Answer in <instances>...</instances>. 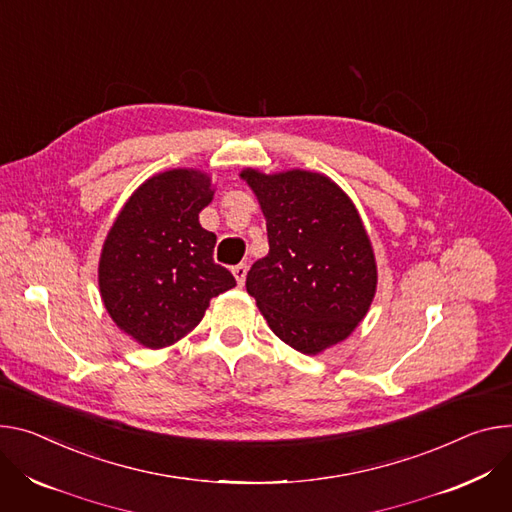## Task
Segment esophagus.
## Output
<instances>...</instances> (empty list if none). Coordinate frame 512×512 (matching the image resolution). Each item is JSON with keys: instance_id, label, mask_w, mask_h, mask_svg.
<instances>
[{"instance_id": "esophagus-1", "label": "esophagus", "mask_w": 512, "mask_h": 512, "mask_svg": "<svg viewBox=\"0 0 512 512\" xmlns=\"http://www.w3.org/2000/svg\"><path fill=\"white\" fill-rule=\"evenodd\" d=\"M247 271H249V265L247 263H239V265H235L232 267V275L237 277V282H239V286H243L245 284V277H247Z\"/></svg>"}]
</instances>
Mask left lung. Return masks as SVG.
<instances>
[{
	"instance_id": "1",
	"label": "left lung",
	"mask_w": 512,
	"mask_h": 512,
	"mask_svg": "<svg viewBox=\"0 0 512 512\" xmlns=\"http://www.w3.org/2000/svg\"><path fill=\"white\" fill-rule=\"evenodd\" d=\"M267 224L269 253L247 273L269 329L316 355L345 341L376 296L378 267L357 208L322 173L243 169Z\"/></svg>"
}]
</instances>
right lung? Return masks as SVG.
<instances>
[{
  "label": "right lung",
  "instance_id": "obj_1",
  "mask_svg": "<svg viewBox=\"0 0 512 512\" xmlns=\"http://www.w3.org/2000/svg\"><path fill=\"white\" fill-rule=\"evenodd\" d=\"M214 190L206 173L153 175L116 216L98 282L116 327L149 349L173 345L202 320L210 300L237 282L214 263L216 235L200 224Z\"/></svg>",
  "mask_w": 512,
  "mask_h": 512
}]
</instances>
